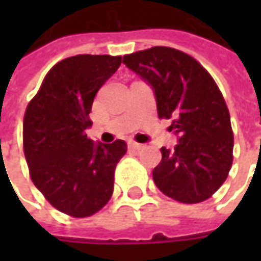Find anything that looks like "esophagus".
<instances>
[{"instance_id":"obj_1","label":"esophagus","mask_w":261,"mask_h":261,"mask_svg":"<svg viewBox=\"0 0 261 261\" xmlns=\"http://www.w3.org/2000/svg\"><path fill=\"white\" fill-rule=\"evenodd\" d=\"M128 147L131 148V149H134V151H140V149H142V148H144V145H142V144H138V142H130V144H128Z\"/></svg>"}]
</instances>
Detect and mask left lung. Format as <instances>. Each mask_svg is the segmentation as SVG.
I'll list each match as a JSON object with an SVG mask.
<instances>
[{
    "instance_id": "obj_1",
    "label": "left lung",
    "mask_w": 261,
    "mask_h": 261,
    "mask_svg": "<svg viewBox=\"0 0 261 261\" xmlns=\"http://www.w3.org/2000/svg\"><path fill=\"white\" fill-rule=\"evenodd\" d=\"M123 63L152 88L159 119H172L177 144L161 148L152 177L176 201L196 204L222 186L232 166L233 134L222 93L202 65L176 48L127 54Z\"/></svg>"
}]
</instances>
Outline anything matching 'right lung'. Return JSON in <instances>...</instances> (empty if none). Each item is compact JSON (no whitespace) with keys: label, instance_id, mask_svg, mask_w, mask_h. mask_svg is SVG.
Masks as SVG:
<instances>
[{"label":"right lung","instance_id":"1","mask_svg":"<svg viewBox=\"0 0 261 261\" xmlns=\"http://www.w3.org/2000/svg\"><path fill=\"white\" fill-rule=\"evenodd\" d=\"M121 57L78 54L48 71L23 119V151L32 181L54 208L84 218L113 194L114 169L127 144L93 142L86 136L97 91Z\"/></svg>","mask_w":261,"mask_h":261}]
</instances>
